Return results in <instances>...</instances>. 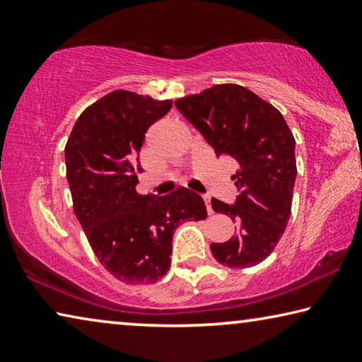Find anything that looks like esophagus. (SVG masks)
<instances>
[{
	"label": "esophagus",
	"mask_w": 362,
	"mask_h": 362,
	"mask_svg": "<svg viewBox=\"0 0 362 362\" xmlns=\"http://www.w3.org/2000/svg\"><path fill=\"white\" fill-rule=\"evenodd\" d=\"M204 203H206V207H207V212L212 214V206H211V196L209 194H204Z\"/></svg>",
	"instance_id": "obj_1"
}]
</instances>
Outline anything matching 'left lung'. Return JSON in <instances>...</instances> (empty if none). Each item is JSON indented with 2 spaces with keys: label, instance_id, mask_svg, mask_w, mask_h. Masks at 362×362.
I'll return each mask as SVG.
<instances>
[{
  "label": "left lung",
  "instance_id": "obj_1",
  "mask_svg": "<svg viewBox=\"0 0 362 362\" xmlns=\"http://www.w3.org/2000/svg\"><path fill=\"white\" fill-rule=\"evenodd\" d=\"M217 156H231L236 201L212 198L216 212L236 222V235L212 243L214 259L230 268H249L267 259L289 222L297 177L296 139L276 108L238 84H218L175 100Z\"/></svg>",
  "mask_w": 362,
  "mask_h": 362
}]
</instances>
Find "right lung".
<instances>
[{"label":"right lung","mask_w":362,"mask_h":362,"mask_svg":"<svg viewBox=\"0 0 362 362\" xmlns=\"http://www.w3.org/2000/svg\"><path fill=\"white\" fill-rule=\"evenodd\" d=\"M173 102L113 90L79 115L65 145L73 211L97 259L126 284H151L169 272L173 236L206 204L188 188L139 194V153L148 127Z\"/></svg>","instance_id":"add662e5"}]
</instances>
